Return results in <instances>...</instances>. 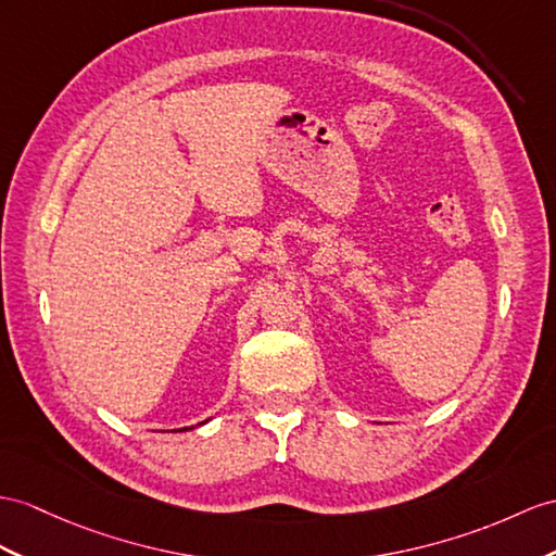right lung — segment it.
<instances>
[{
  "label": "right lung",
  "instance_id": "1",
  "mask_svg": "<svg viewBox=\"0 0 556 556\" xmlns=\"http://www.w3.org/2000/svg\"><path fill=\"white\" fill-rule=\"evenodd\" d=\"M205 422H207V419H205ZM205 422H200V425H205ZM191 429H193V427H191ZM184 431H186V429H184Z\"/></svg>",
  "mask_w": 556,
  "mask_h": 556
}]
</instances>
